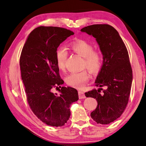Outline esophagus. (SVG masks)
<instances>
[{"mask_svg":"<svg viewBox=\"0 0 146 146\" xmlns=\"http://www.w3.org/2000/svg\"><path fill=\"white\" fill-rule=\"evenodd\" d=\"M78 96H79V98L80 99H82V98H85V93L82 91H79L78 92Z\"/></svg>","mask_w":146,"mask_h":146,"instance_id":"obj_1","label":"esophagus"}]
</instances>
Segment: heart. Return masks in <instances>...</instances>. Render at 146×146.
Here are the masks:
<instances>
[{"label":"heart","instance_id":"obj_1","mask_svg":"<svg viewBox=\"0 0 146 146\" xmlns=\"http://www.w3.org/2000/svg\"><path fill=\"white\" fill-rule=\"evenodd\" d=\"M70 48L74 52L84 58L83 67L87 68L93 73H97L100 71L102 64V56L100 52L94 50L93 46L83 40H77L70 44ZM68 52L64 47L58 48L55 53L56 62L58 68L64 71L66 67ZM90 78L86 71L74 72L66 78L67 85L71 87L81 89L85 86Z\"/></svg>","mask_w":146,"mask_h":146}]
</instances>
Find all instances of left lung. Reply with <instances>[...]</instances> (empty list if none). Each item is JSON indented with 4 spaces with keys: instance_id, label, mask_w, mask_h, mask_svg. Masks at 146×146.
Here are the masks:
<instances>
[{
    "instance_id": "obj_1",
    "label": "left lung",
    "mask_w": 146,
    "mask_h": 146,
    "mask_svg": "<svg viewBox=\"0 0 146 146\" xmlns=\"http://www.w3.org/2000/svg\"><path fill=\"white\" fill-rule=\"evenodd\" d=\"M81 32L94 37L103 55L95 82L100 88L85 93L98 103L90 116L97 123L108 124L120 117L128 104L133 76L127 49L117 31L108 24L88 26ZM104 86L106 90L101 92Z\"/></svg>"
}]
</instances>
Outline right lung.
I'll return each mask as SVG.
<instances>
[{
	"label": "right lung",
	"instance_id": "add662e5",
	"mask_svg": "<svg viewBox=\"0 0 146 146\" xmlns=\"http://www.w3.org/2000/svg\"><path fill=\"white\" fill-rule=\"evenodd\" d=\"M73 35L62 27L40 26L27 36L21 52V78L29 105L39 119L50 126L64 125L70 116V106L78 100L73 88L62 86L60 94L52 92L64 83L56 66V51Z\"/></svg>",
	"mask_w": 146,
	"mask_h": 146
}]
</instances>
